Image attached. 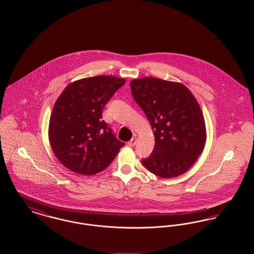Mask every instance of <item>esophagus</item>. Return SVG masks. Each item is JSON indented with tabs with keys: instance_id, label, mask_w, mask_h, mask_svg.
Masks as SVG:
<instances>
[{
	"instance_id": "1",
	"label": "esophagus",
	"mask_w": 254,
	"mask_h": 254,
	"mask_svg": "<svg viewBox=\"0 0 254 254\" xmlns=\"http://www.w3.org/2000/svg\"><path fill=\"white\" fill-rule=\"evenodd\" d=\"M136 143H137V138L133 137L132 139L128 142V145L129 146H134V145H136Z\"/></svg>"
}]
</instances>
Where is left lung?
<instances>
[{"mask_svg":"<svg viewBox=\"0 0 254 254\" xmlns=\"http://www.w3.org/2000/svg\"><path fill=\"white\" fill-rule=\"evenodd\" d=\"M130 89L155 138L151 155L142 160L145 169L161 178L184 174L206 141L205 119L197 100L181 83L155 77L134 79Z\"/></svg>","mask_w":254,"mask_h":254,"instance_id":"1","label":"left lung"}]
</instances>
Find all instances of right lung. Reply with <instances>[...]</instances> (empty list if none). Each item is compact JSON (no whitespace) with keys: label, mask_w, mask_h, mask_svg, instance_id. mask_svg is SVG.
<instances>
[{"label":"right lung","mask_w":254,"mask_h":254,"mask_svg":"<svg viewBox=\"0 0 254 254\" xmlns=\"http://www.w3.org/2000/svg\"><path fill=\"white\" fill-rule=\"evenodd\" d=\"M126 79L100 75L67 85L49 119V138L56 158L75 173L93 175L107 169L125 143L102 120V110Z\"/></svg>","instance_id":"add662e5"}]
</instances>
